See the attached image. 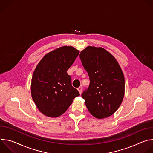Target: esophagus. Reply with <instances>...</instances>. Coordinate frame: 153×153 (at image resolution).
Wrapping results in <instances>:
<instances>
[{"instance_id":"obj_1","label":"esophagus","mask_w":153,"mask_h":153,"mask_svg":"<svg viewBox=\"0 0 153 153\" xmlns=\"http://www.w3.org/2000/svg\"><path fill=\"white\" fill-rule=\"evenodd\" d=\"M77 90L79 91V93H80V94H81V93H82V86L79 87V88H77Z\"/></svg>"}]
</instances>
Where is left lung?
<instances>
[{"instance_id":"left-lung-1","label":"left lung","mask_w":153,"mask_h":153,"mask_svg":"<svg viewBox=\"0 0 153 153\" xmlns=\"http://www.w3.org/2000/svg\"><path fill=\"white\" fill-rule=\"evenodd\" d=\"M90 77V85L82 97L89 112L97 119L113 115L121 105L125 79L117 61L101 47H87L79 55Z\"/></svg>"}]
</instances>
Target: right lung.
I'll return each mask as SVG.
<instances>
[{"label": "right lung", "instance_id": "obj_1", "mask_svg": "<svg viewBox=\"0 0 153 153\" xmlns=\"http://www.w3.org/2000/svg\"><path fill=\"white\" fill-rule=\"evenodd\" d=\"M79 54L71 46H64L47 54L34 71L31 85L32 98L44 115L57 117L67 110L80 95L71 85L67 71Z\"/></svg>", "mask_w": 153, "mask_h": 153}]
</instances>
